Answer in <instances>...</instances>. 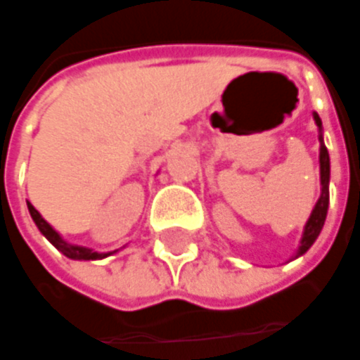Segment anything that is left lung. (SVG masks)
<instances>
[{
  "mask_svg": "<svg viewBox=\"0 0 360 360\" xmlns=\"http://www.w3.org/2000/svg\"><path fill=\"white\" fill-rule=\"evenodd\" d=\"M315 117L316 127H319V141H321V153H319V163H321V197L316 201L315 209L311 213V217L307 221L303 231V237H301V245H299V251H297V257L304 255L311 245L316 241L319 233L325 225V219H327V209H328V179H330V163H328V151L323 143V125H321V117L319 115H313Z\"/></svg>",
  "mask_w": 360,
  "mask_h": 360,
  "instance_id": "obj_1",
  "label": "left lung"
}]
</instances>
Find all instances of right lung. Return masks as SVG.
Here are the masks:
<instances>
[{"label":"right lung","instance_id":"add662e5","mask_svg":"<svg viewBox=\"0 0 360 360\" xmlns=\"http://www.w3.org/2000/svg\"><path fill=\"white\" fill-rule=\"evenodd\" d=\"M27 209H30V215H32L33 223L37 225V229L41 231V235H44L45 239L51 243L56 249H59L65 257H69V259H75V261H97V259H105V257H109L111 253H115V251H111V253H97V251L89 249V247L71 245V243H68L65 239H61V235H59V233L39 215V211H37L32 203H27Z\"/></svg>","mask_w":360,"mask_h":360}]
</instances>
